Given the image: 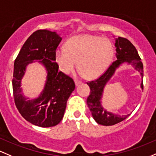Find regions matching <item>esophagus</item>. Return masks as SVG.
Instances as JSON below:
<instances>
[{
    "label": "esophagus",
    "mask_w": 156,
    "mask_h": 156,
    "mask_svg": "<svg viewBox=\"0 0 156 156\" xmlns=\"http://www.w3.org/2000/svg\"><path fill=\"white\" fill-rule=\"evenodd\" d=\"M74 83H75V85H76V86H77V85H79L80 83H81V82L79 81V80H75Z\"/></svg>",
    "instance_id": "esophagus-1"
}]
</instances>
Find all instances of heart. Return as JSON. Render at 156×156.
Masks as SVG:
<instances>
[{"label": "heart", "instance_id": "obj_1", "mask_svg": "<svg viewBox=\"0 0 156 156\" xmlns=\"http://www.w3.org/2000/svg\"><path fill=\"white\" fill-rule=\"evenodd\" d=\"M113 55V48L108 40L99 37L82 34L67 41L66 48L56 50V62L59 69L69 74L76 66L80 76L94 79L105 71Z\"/></svg>", "mask_w": 156, "mask_h": 156}]
</instances>
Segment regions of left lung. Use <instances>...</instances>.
<instances>
[{"instance_id": "8db88e82", "label": "left lung", "mask_w": 156, "mask_h": 156, "mask_svg": "<svg viewBox=\"0 0 156 156\" xmlns=\"http://www.w3.org/2000/svg\"><path fill=\"white\" fill-rule=\"evenodd\" d=\"M115 46L116 49V60L112 63L107 71L99 76L95 81H91L87 84L90 87V95L87 99V104L90 109L93 118L98 124L105 126H111L125 120L130 115L116 114L112 112L108 111L101 105V98L103 91L106 84L113 76L116 70L123 63L131 65L134 69L137 70L141 74V77L144 76L143 63L140 58L137 50L135 46L127 39L120 37L116 38ZM141 87L143 89V80L141 81Z\"/></svg>"}]
</instances>
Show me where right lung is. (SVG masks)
Listing matches in <instances>:
<instances>
[{
	"mask_svg": "<svg viewBox=\"0 0 156 156\" xmlns=\"http://www.w3.org/2000/svg\"><path fill=\"white\" fill-rule=\"evenodd\" d=\"M61 40L55 31H34L26 40L14 63L12 87L15 105L26 121L38 127L58 125L63 118L68 99L75 89L73 79L59 71L55 62L56 49ZM37 61L46 69L47 81L39 97L30 101L24 96L21 80L27 65Z\"/></svg>",
	"mask_w": 156,
	"mask_h": 156,
	"instance_id": "obj_1",
	"label": "right lung"
}]
</instances>
